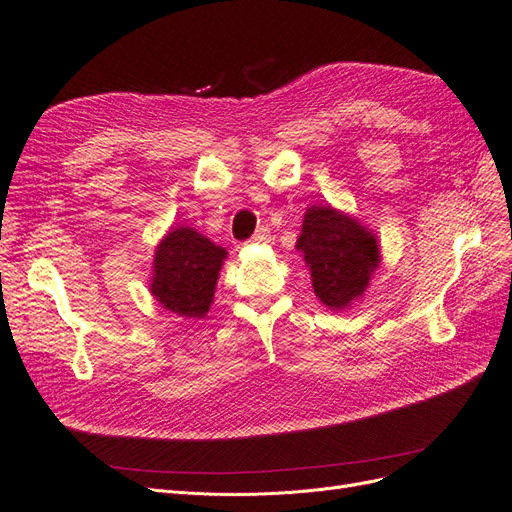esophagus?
<instances>
[{
    "instance_id": "esophagus-1",
    "label": "esophagus",
    "mask_w": 512,
    "mask_h": 512,
    "mask_svg": "<svg viewBox=\"0 0 512 512\" xmlns=\"http://www.w3.org/2000/svg\"><path fill=\"white\" fill-rule=\"evenodd\" d=\"M268 240H270V229L268 227H259L255 231V236L251 238V242H255V244H266Z\"/></svg>"
}]
</instances>
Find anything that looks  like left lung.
<instances>
[{"label": "left lung", "mask_w": 512, "mask_h": 512, "mask_svg": "<svg viewBox=\"0 0 512 512\" xmlns=\"http://www.w3.org/2000/svg\"><path fill=\"white\" fill-rule=\"evenodd\" d=\"M298 251L311 268L315 296L330 309H345L362 296L379 264L375 236L330 206L306 210Z\"/></svg>", "instance_id": "1"}]
</instances>
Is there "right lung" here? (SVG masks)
Listing matches in <instances>:
<instances>
[{
    "instance_id": "add662e5",
    "label": "right lung",
    "mask_w": 512,
    "mask_h": 512,
    "mask_svg": "<svg viewBox=\"0 0 512 512\" xmlns=\"http://www.w3.org/2000/svg\"><path fill=\"white\" fill-rule=\"evenodd\" d=\"M227 251L188 227L169 231L154 255L152 294L167 311L203 317L210 311Z\"/></svg>"
}]
</instances>
